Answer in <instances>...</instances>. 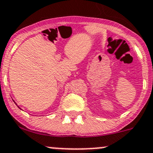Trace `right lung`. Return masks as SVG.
Returning <instances> with one entry per match:
<instances>
[{"instance_id": "right-lung-1", "label": "right lung", "mask_w": 153, "mask_h": 153, "mask_svg": "<svg viewBox=\"0 0 153 153\" xmlns=\"http://www.w3.org/2000/svg\"><path fill=\"white\" fill-rule=\"evenodd\" d=\"M13 102H14V101H13ZM15 103H16V102H15ZM18 108H19V107H18ZM20 109H21V108H20Z\"/></svg>"}]
</instances>
